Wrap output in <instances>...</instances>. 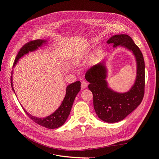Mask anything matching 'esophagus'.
<instances>
[{
    "label": "esophagus",
    "instance_id": "34e87169",
    "mask_svg": "<svg viewBox=\"0 0 159 159\" xmlns=\"http://www.w3.org/2000/svg\"><path fill=\"white\" fill-rule=\"evenodd\" d=\"M88 86V84L86 83V82H85L84 80L81 81V88L82 89H85Z\"/></svg>",
    "mask_w": 159,
    "mask_h": 159
}]
</instances>
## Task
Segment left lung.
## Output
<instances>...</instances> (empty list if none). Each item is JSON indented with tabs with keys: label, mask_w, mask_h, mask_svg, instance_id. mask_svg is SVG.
Wrapping results in <instances>:
<instances>
[{
	"label": "left lung",
	"mask_w": 159,
	"mask_h": 159,
	"mask_svg": "<svg viewBox=\"0 0 159 159\" xmlns=\"http://www.w3.org/2000/svg\"><path fill=\"white\" fill-rule=\"evenodd\" d=\"M113 48L123 47L132 52L137 63L134 84L128 91L119 93L111 89L106 80V60L87 71L85 78L89 82V89L93 96V106L100 119L108 123L119 122L139 106L143 99L145 86V64L143 53L128 35H115L107 40Z\"/></svg>",
	"instance_id": "1"
}]
</instances>
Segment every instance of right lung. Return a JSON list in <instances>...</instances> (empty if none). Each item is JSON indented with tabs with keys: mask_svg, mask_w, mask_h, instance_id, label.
I'll return each instance as SVG.
<instances>
[{
	"mask_svg": "<svg viewBox=\"0 0 159 159\" xmlns=\"http://www.w3.org/2000/svg\"><path fill=\"white\" fill-rule=\"evenodd\" d=\"M46 43V40L38 39L35 40L30 41L24 46H23L16 57L13 64V67L16 64V63H17L20 58L22 57L24 55L28 54L29 52L35 51V50L37 49L39 47H40L42 45ZM13 71H12L11 72V85L13 92L15 93L13 86ZM80 85L81 84L80 81H76L67 86L66 91V95L61 106L58 107V109L54 113L46 116V117H36V116H33L28 112H27L22 107L23 109L29 117L33 122L39 124L40 126L45 127L48 129H55L57 128H59L62 126L66 121L67 119L68 118L74 102V100L80 90Z\"/></svg>",
	"mask_w": 159,
	"mask_h": 159,
	"instance_id": "add662e5",
	"label": "right lung"
}]
</instances>
